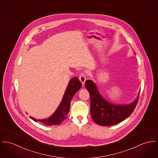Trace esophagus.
I'll use <instances>...</instances> for the list:
<instances>
[{
	"label": "esophagus",
	"instance_id": "obj_1",
	"mask_svg": "<svg viewBox=\"0 0 158 158\" xmlns=\"http://www.w3.org/2000/svg\"><path fill=\"white\" fill-rule=\"evenodd\" d=\"M79 81H81V82L82 83V85H84V84L86 81V76L85 75L84 73H81L79 76Z\"/></svg>",
	"mask_w": 158,
	"mask_h": 158
}]
</instances>
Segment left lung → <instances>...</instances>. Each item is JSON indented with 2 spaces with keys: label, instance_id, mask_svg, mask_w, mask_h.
Listing matches in <instances>:
<instances>
[{
  "label": "left lung",
  "instance_id": "1",
  "mask_svg": "<svg viewBox=\"0 0 158 158\" xmlns=\"http://www.w3.org/2000/svg\"><path fill=\"white\" fill-rule=\"evenodd\" d=\"M85 86L89 93L91 118L99 125L111 126L122 122L131 115L138 102L139 94L130 104H116L105 99L93 81H86Z\"/></svg>",
  "mask_w": 158,
  "mask_h": 158
}]
</instances>
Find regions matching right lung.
<instances>
[{"instance_id":"obj_1","label":"right lung","mask_w":158,"mask_h":158,"mask_svg":"<svg viewBox=\"0 0 158 158\" xmlns=\"http://www.w3.org/2000/svg\"><path fill=\"white\" fill-rule=\"evenodd\" d=\"M81 87V82L77 77H74L72 78L69 82L60 104L52 116L47 119H36L31 116H30V118L36 123L40 122L47 126L59 125L61 124L67 118V114L70 108L71 99Z\"/></svg>"}]
</instances>
